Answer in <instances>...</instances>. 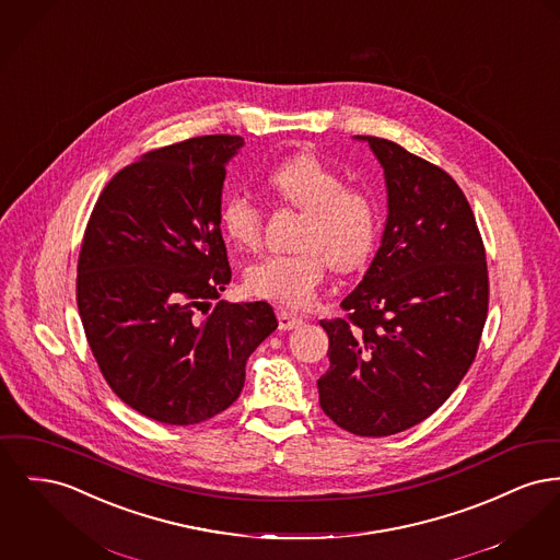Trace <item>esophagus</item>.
<instances>
[{
  "mask_svg": "<svg viewBox=\"0 0 560 560\" xmlns=\"http://www.w3.org/2000/svg\"><path fill=\"white\" fill-rule=\"evenodd\" d=\"M277 319H279V328L281 329H296L304 324V319L296 315V313H290L285 308H279L277 311Z\"/></svg>",
  "mask_w": 560,
  "mask_h": 560,
  "instance_id": "esophagus-1",
  "label": "esophagus"
}]
</instances>
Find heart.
<instances>
[{"instance_id":"obj_1","label":"heart","mask_w":560,"mask_h":560,"mask_svg":"<svg viewBox=\"0 0 560 560\" xmlns=\"http://www.w3.org/2000/svg\"><path fill=\"white\" fill-rule=\"evenodd\" d=\"M268 186L283 202L302 209L294 254H272L247 266L245 285L252 294L283 306L304 308L322 285L328 262L336 270L362 266L378 236V207L360 188L319 156L300 152L268 173ZM226 236L243 249L262 241V211L241 192H232L220 207Z\"/></svg>"}]
</instances>
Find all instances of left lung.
Wrapping results in <instances>:
<instances>
[{"instance_id":"left-lung-1","label":"left lung","mask_w":560,"mask_h":560,"mask_svg":"<svg viewBox=\"0 0 560 560\" xmlns=\"http://www.w3.org/2000/svg\"><path fill=\"white\" fill-rule=\"evenodd\" d=\"M383 166L387 220L349 319L322 322L329 370L319 404L338 428L381 438L433 415L476 358L489 308L487 256L471 207L440 166L355 135Z\"/></svg>"}]
</instances>
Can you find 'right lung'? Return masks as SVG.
<instances>
[{
	"label": "right lung",
	"mask_w": 560,
	"mask_h": 560,
	"mask_svg": "<svg viewBox=\"0 0 560 560\" xmlns=\"http://www.w3.org/2000/svg\"><path fill=\"white\" fill-rule=\"evenodd\" d=\"M238 135L143 154L103 188L78 260V311L101 372L132 410L207 421L241 395L245 363L277 317L268 302L211 300L231 283L220 231Z\"/></svg>",
	"instance_id": "1"
}]
</instances>
